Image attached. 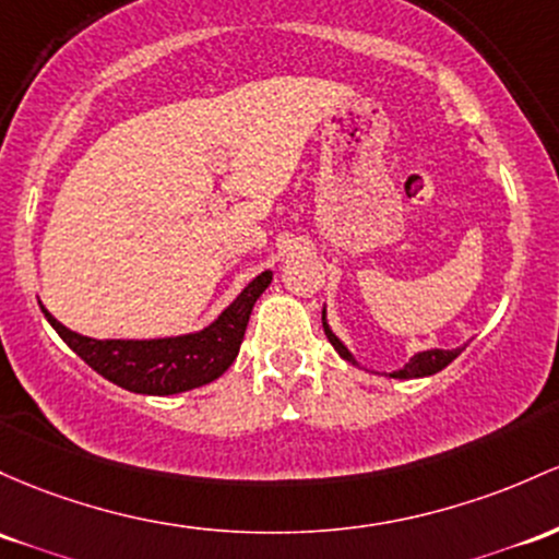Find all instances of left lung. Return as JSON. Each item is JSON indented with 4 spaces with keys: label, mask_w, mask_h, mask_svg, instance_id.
Instances as JSON below:
<instances>
[{
    "label": "left lung",
    "mask_w": 559,
    "mask_h": 559,
    "mask_svg": "<svg viewBox=\"0 0 559 559\" xmlns=\"http://www.w3.org/2000/svg\"><path fill=\"white\" fill-rule=\"evenodd\" d=\"M323 331H326L329 342L334 345L336 353H340L345 360H349V364H355L353 355L347 353V347L342 345V342L336 340L334 334H331V329L326 326V318H323ZM462 349L464 347H459V349H427V353L414 355V358H411L401 371H392L390 377H395V379H419V377H429V373H438V371H443L445 366H449L451 360L456 358L459 353H462Z\"/></svg>",
    "instance_id": "obj_1"
}]
</instances>
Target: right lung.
Returning a JSON list of instances; mask_svg holds the SVG:
<instances>
[{"label":"right lung","instance_id":"right-lung-1","mask_svg":"<svg viewBox=\"0 0 559 559\" xmlns=\"http://www.w3.org/2000/svg\"><path fill=\"white\" fill-rule=\"evenodd\" d=\"M270 270L257 275L210 329L171 340H90L55 321L45 308L41 312L60 340L108 382L140 395H175L210 384L230 369L247 334L251 308L270 286Z\"/></svg>","mask_w":559,"mask_h":559}]
</instances>
